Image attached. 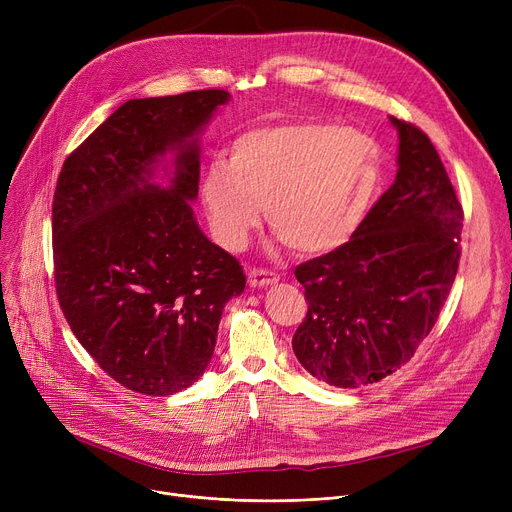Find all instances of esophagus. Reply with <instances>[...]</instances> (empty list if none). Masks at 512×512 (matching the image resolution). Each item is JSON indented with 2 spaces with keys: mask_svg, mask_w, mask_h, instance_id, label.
<instances>
[{
  "mask_svg": "<svg viewBox=\"0 0 512 512\" xmlns=\"http://www.w3.org/2000/svg\"><path fill=\"white\" fill-rule=\"evenodd\" d=\"M280 280V274L274 270H263V267H251L249 270V284L251 286H272Z\"/></svg>",
  "mask_w": 512,
  "mask_h": 512,
  "instance_id": "esophagus-1",
  "label": "esophagus"
}]
</instances>
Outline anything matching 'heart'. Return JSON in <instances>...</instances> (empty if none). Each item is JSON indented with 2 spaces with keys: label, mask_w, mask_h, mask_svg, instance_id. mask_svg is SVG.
<instances>
[{
  "label": "heart",
  "mask_w": 512,
  "mask_h": 512,
  "mask_svg": "<svg viewBox=\"0 0 512 512\" xmlns=\"http://www.w3.org/2000/svg\"><path fill=\"white\" fill-rule=\"evenodd\" d=\"M380 182L382 151L371 134L299 120L240 132L228 147V166L207 168L201 193L228 249L245 247L263 205L288 249L319 255L353 236Z\"/></svg>",
  "instance_id": "heart-1"
}]
</instances>
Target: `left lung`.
Wrapping results in <instances>:
<instances>
[{
  "instance_id": "left-lung-1",
  "label": "left lung",
  "mask_w": 512,
  "mask_h": 512,
  "mask_svg": "<svg viewBox=\"0 0 512 512\" xmlns=\"http://www.w3.org/2000/svg\"><path fill=\"white\" fill-rule=\"evenodd\" d=\"M398 130V172L338 249L294 276L309 303L292 351L313 378L336 388L384 380L432 332L461 259L463 207L427 134Z\"/></svg>"
}]
</instances>
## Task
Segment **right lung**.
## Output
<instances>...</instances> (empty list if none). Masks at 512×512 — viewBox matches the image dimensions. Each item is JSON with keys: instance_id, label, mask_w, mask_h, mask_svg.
Wrapping results in <instances>:
<instances>
[{"instance_id": "1", "label": "right lung", "mask_w": 512, "mask_h": 512, "mask_svg": "<svg viewBox=\"0 0 512 512\" xmlns=\"http://www.w3.org/2000/svg\"><path fill=\"white\" fill-rule=\"evenodd\" d=\"M224 89L130 99L64 161L51 207L53 278L70 330L124 388L170 396L211 361L236 257L201 232L197 134ZM177 153L168 187L158 159Z\"/></svg>"}]
</instances>
